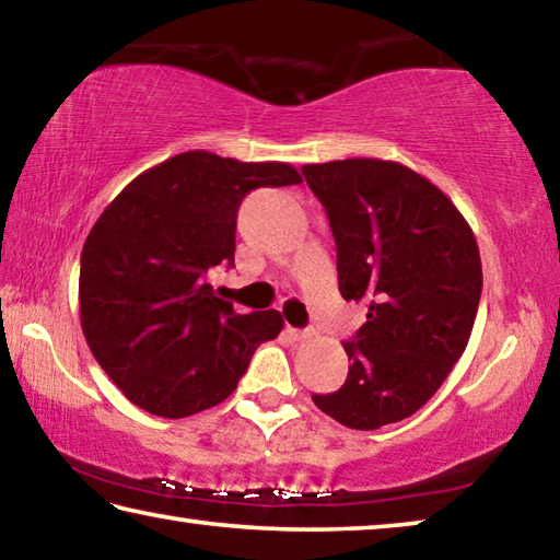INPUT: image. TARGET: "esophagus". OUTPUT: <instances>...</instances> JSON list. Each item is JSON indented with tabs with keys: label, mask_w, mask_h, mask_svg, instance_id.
I'll use <instances>...</instances> for the list:
<instances>
[{
	"label": "esophagus",
	"mask_w": 560,
	"mask_h": 560,
	"mask_svg": "<svg viewBox=\"0 0 560 560\" xmlns=\"http://www.w3.org/2000/svg\"><path fill=\"white\" fill-rule=\"evenodd\" d=\"M287 334L293 338V340H308L311 336H314V330H301V328H287Z\"/></svg>",
	"instance_id": "esophagus-1"
}]
</instances>
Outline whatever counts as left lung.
Listing matches in <instances>:
<instances>
[{
	"label": "left lung",
	"instance_id": "obj_1",
	"mask_svg": "<svg viewBox=\"0 0 560 560\" xmlns=\"http://www.w3.org/2000/svg\"><path fill=\"white\" fill-rule=\"evenodd\" d=\"M301 170L336 236L340 293L371 303L343 346V387L314 402L350 430L400 422L440 390L469 343L481 296L477 240L438 185L393 160Z\"/></svg>",
	"mask_w": 560,
	"mask_h": 560
}]
</instances>
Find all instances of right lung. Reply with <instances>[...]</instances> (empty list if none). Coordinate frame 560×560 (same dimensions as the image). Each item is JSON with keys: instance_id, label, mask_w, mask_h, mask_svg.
I'll return each mask as SVG.
<instances>
[{"instance_id": "1", "label": "right lung", "mask_w": 560, "mask_h": 560, "mask_svg": "<svg viewBox=\"0 0 560 560\" xmlns=\"http://www.w3.org/2000/svg\"><path fill=\"white\" fill-rule=\"evenodd\" d=\"M289 163L187 150L140 173L93 224L81 252V328L132 405L179 420L220 405L279 311L236 314L207 271L234 261L236 210L257 187L299 185Z\"/></svg>"}]
</instances>
